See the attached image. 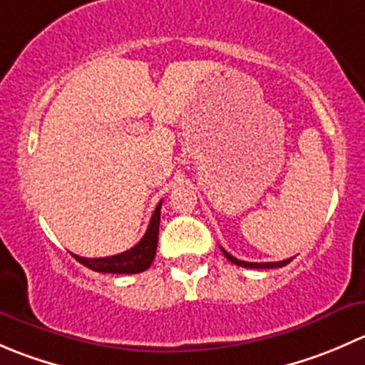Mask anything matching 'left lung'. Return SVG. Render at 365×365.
<instances>
[{
  "mask_svg": "<svg viewBox=\"0 0 365 365\" xmlns=\"http://www.w3.org/2000/svg\"><path fill=\"white\" fill-rule=\"evenodd\" d=\"M220 251H222L224 256H226L227 259L231 261V263L238 264V267H244V268H281V267H284V264H288L289 261H292V257H289V259H284V261H270V263H249V261L237 259V257L231 256L230 252L224 251L222 247H220Z\"/></svg>",
  "mask_w": 365,
  "mask_h": 365,
  "instance_id": "1",
  "label": "left lung"
}]
</instances>
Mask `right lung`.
Masks as SVG:
<instances>
[{
  "label": "right lung",
  "mask_w": 365,
  "mask_h": 365,
  "mask_svg": "<svg viewBox=\"0 0 365 365\" xmlns=\"http://www.w3.org/2000/svg\"><path fill=\"white\" fill-rule=\"evenodd\" d=\"M160 206L162 201L157 205L152 219H150L148 230L145 237L128 251L108 257H81L72 254L81 264L88 267L90 270L101 272V274H139L150 268V264L155 259L157 242H159V226H160Z\"/></svg>",
  "instance_id": "1"
}]
</instances>
